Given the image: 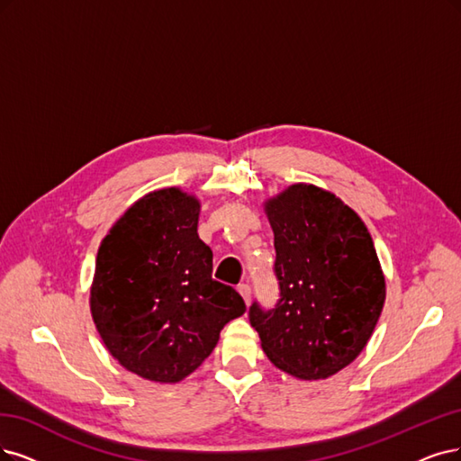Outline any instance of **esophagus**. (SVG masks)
Masks as SVG:
<instances>
[{
	"instance_id": "1",
	"label": "esophagus",
	"mask_w": 461,
	"mask_h": 461,
	"mask_svg": "<svg viewBox=\"0 0 461 461\" xmlns=\"http://www.w3.org/2000/svg\"><path fill=\"white\" fill-rule=\"evenodd\" d=\"M237 291H240V294L243 296L245 303H249V302H250V286H249L247 283H241L240 286H237Z\"/></svg>"
}]
</instances>
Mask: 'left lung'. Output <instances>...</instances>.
<instances>
[{"label": "left lung", "mask_w": 461, "mask_h": 461, "mask_svg": "<svg viewBox=\"0 0 461 461\" xmlns=\"http://www.w3.org/2000/svg\"><path fill=\"white\" fill-rule=\"evenodd\" d=\"M274 230L279 300L249 308L262 349L300 380H325L357 359L385 302L372 237L353 209L313 184L266 201Z\"/></svg>", "instance_id": "left-lung-1"}]
</instances>
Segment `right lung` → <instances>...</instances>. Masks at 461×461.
I'll use <instances>...</instances> for the list:
<instances>
[{
	"instance_id": "1",
	"label": "right lung",
	"mask_w": 461,
	"mask_h": 461,
	"mask_svg": "<svg viewBox=\"0 0 461 461\" xmlns=\"http://www.w3.org/2000/svg\"><path fill=\"white\" fill-rule=\"evenodd\" d=\"M199 211L197 197L163 187L131 204L98 249L91 286L96 330L119 365L149 382L190 376L226 322L247 310L235 288L212 279Z\"/></svg>"
}]
</instances>
